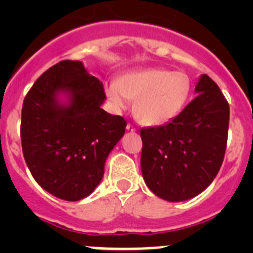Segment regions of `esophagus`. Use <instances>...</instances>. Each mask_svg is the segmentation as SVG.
Returning a JSON list of instances; mask_svg holds the SVG:
<instances>
[{"label": "esophagus", "instance_id": "34e87169", "mask_svg": "<svg viewBox=\"0 0 253 253\" xmlns=\"http://www.w3.org/2000/svg\"><path fill=\"white\" fill-rule=\"evenodd\" d=\"M126 129H127V131H128V132H136V127L132 126L131 124H127Z\"/></svg>", "mask_w": 253, "mask_h": 253}]
</instances>
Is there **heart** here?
<instances>
[{
  "label": "heart",
  "instance_id": "1",
  "mask_svg": "<svg viewBox=\"0 0 253 253\" xmlns=\"http://www.w3.org/2000/svg\"><path fill=\"white\" fill-rule=\"evenodd\" d=\"M191 79L186 73L163 68H147L126 73L120 81L105 84L112 109L126 110L134 103V116L147 126H160L174 120L187 104Z\"/></svg>",
  "mask_w": 253,
  "mask_h": 253
}]
</instances>
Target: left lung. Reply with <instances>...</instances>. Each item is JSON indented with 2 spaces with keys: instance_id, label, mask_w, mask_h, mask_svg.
Segmentation results:
<instances>
[{
  "instance_id": "left-lung-1",
  "label": "left lung",
  "mask_w": 253,
  "mask_h": 253,
  "mask_svg": "<svg viewBox=\"0 0 253 253\" xmlns=\"http://www.w3.org/2000/svg\"><path fill=\"white\" fill-rule=\"evenodd\" d=\"M195 91L197 96L174 120L141 129L144 182L155 196L169 202H182L203 192L225 154L228 101L207 75H201Z\"/></svg>"
}]
</instances>
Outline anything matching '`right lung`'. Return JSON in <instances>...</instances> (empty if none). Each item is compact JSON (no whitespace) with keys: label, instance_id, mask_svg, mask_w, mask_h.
Masks as SVG:
<instances>
[{"label":"right lung","instance_id":"add662e5","mask_svg":"<svg viewBox=\"0 0 253 253\" xmlns=\"http://www.w3.org/2000/svg\"><path fill=\"white\" fill-rule=\"evenodd\" d=\"M104 85L81 61H61L42 73L22 109L25 163L38 183L55 197L83 200L104 176L109 154L126 121L101 109Z\"/></svg>","mask_w":253,"mask_h":253}]
</instances>
